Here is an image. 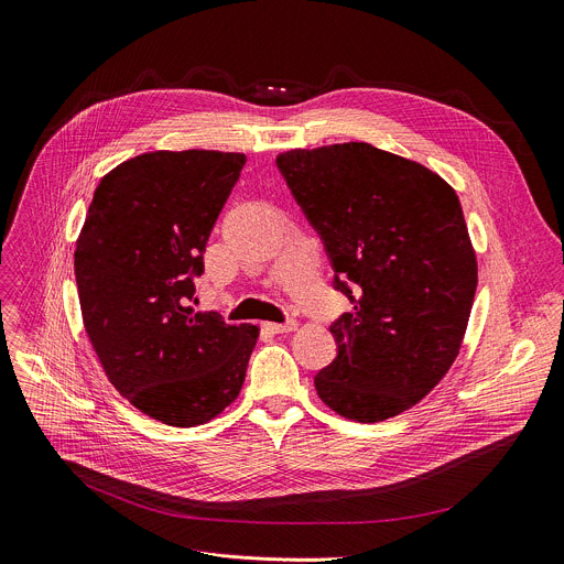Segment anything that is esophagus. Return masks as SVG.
<instances>
[{
	"instance_id": "obj_1",
	"label": "esophagus",
	"mask_w": 564,
	"mask_h": 564,
	"mask_svg": "<svg viewBox=\"0 0 564 564\" xmlns=\"http://www.w3.org/2000/svg\"><path fill=\"white\" fill-rule=\"evenodd\" d=\"M296 322L294 319H290V322H285V324H272V322H265L263 324V328L268 330V333H272V335H279V333H292V330H296Z\"/></svg>"
}]
</instances>
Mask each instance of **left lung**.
<instances>
[{
    "label": "left lung",
    "mask_w": 564,
    "mask_h": 564,
    "mask_svg": "<svg viewBox=\"0 0 564 564\" xmlns=\"http://www.w3.org/2000/svg\"><path fill=\"white\" fill-rule=\"evenodd\" d=\"M276 166L355 303L330 326L337 357L317 393L348 421L398 416L443 380L468 328L477 253L460 202L438 173L365 141L285 150Z\"/></svg>",
    "instance_id": "left-lung-1"
}]
</instances>
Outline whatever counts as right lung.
Wrapping results in <instances>:
<instances>
[{
  "label": "right lung",
  "instance_id": "add662e5",
  "mask_svg": "<svg viewBox=\"0 0 564 564\" xmlns=\"http://www.w3.org/2000/svg\"><path fill=\"white\" fill-rule=\"evenodd\" d=\"M242 166V152H143L100 180L76 240L80 313L98 362L164 425L223 414L259 339V326L191 308L202 253Z\"/></svg>",
  "mask_w": 564,
  "mask_h": 564
}]
</instances>
